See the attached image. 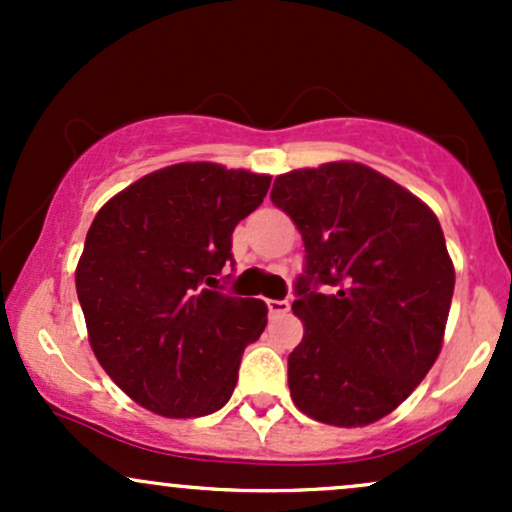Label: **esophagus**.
Returning a JSON list of instances; mask_svg holds the SVG:
<instances>
[{
	"label": "esophagus",
	"mask_w": 512,
	"mask_h": 512,
	"mask_svg": "<svg viewBox=\"0 0 512 512\" xmlns=\"http://www.w3.org/2000/svg\"><path fill=\"white\" fill-rule=\"evenodd\" d=\"M267 308H269V315L272 317H276V315H284V313H289V301H274V298H269L267 301Z\"/></svg>",
	"instance_id": "1"
}]
</instances>
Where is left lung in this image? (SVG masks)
I'll return each mask as SVG.
<instances>
[{
    "label": "left lung",
    "mask_w": 512,
    "mask_h": 512,
    "mask_svg": "<svg viewBox=\"0 0 512 512\" xmlns=\"http://www.w3.org/2000/svg\"><path fill=\"white\" fill-rule=\"evenodd\" d=\"M269 197L305 245L291 305L305 327L289 354L293 402L322 424H373L414 392L443 346L455 289L443 228L361 163L291 170Z\"/></svg>",
    "instance_id": "1"
}]
</instances>
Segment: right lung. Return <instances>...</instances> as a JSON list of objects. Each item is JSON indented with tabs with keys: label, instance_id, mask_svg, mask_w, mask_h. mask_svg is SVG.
I'll return each instance as SVG.
<instances>
[{
	"label": "right lung",
	"instance_id": "1",
	"mask_svg": "<svg viewBox=\"0 0 512 512\" xmlns=\"http://www.w3.org/2000/svg\"><path fill=\"white\" fill-rule=\"evenodd\" d=\"M269 175L178 163L144 175L98 211L76 267L93 354L122 392L168 419L221 409L267 305L223 293L238 221Z\"/></svg>",
	"mask_w": 512,
	"mask_h": 512
}]
</instances>
